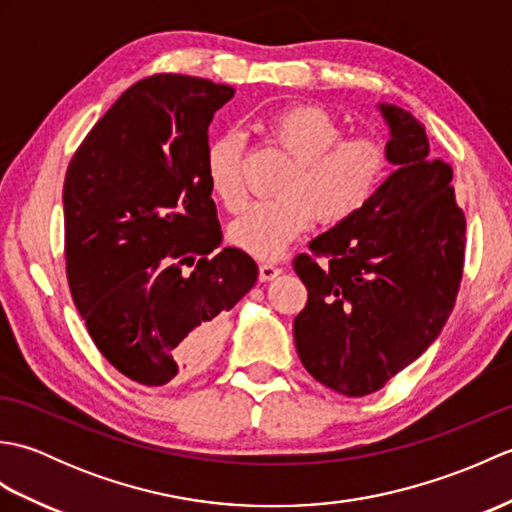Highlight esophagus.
I'll list each match as a JSON object with an SVG mask.
<instances>
[{
	"mask_svg": "<svg viewBox=\"0 0 512 512\" xmlns=\"http://www.w3.org/2000/svg\"><path fill=\"white\" fill-rule=\"evenodd\" d=\"M277 275H281V268L273 262H262L259 264V279L262 281H273Z\"/></svg>",
	"mask_w": 512,
	"mask_h": 512,
	"instance_id": "1",
	"label": "esophagus"
}]
</instances>
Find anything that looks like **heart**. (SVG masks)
<instances>
[{"label": "heart", "mask_w": 512, "mask_h": 512, "mask_svg": "<svg viewBox=\"0 0 512 512\" xmlns=\"http://www.w3.org/2000/svg\"><path fill=\"white\" fill-rule=\"evenodd\" d=\"M259 132L290 160L279 180V195L253 202L231 224V239L255 257H277L317 217L341 224L374 200L391 171V149L378 136H343L336 116L319 105H292L268 114ZM244 134L215 136L206 149L209 187L228 211L246 200Z\"/></svg>", "instance_id": "obj_1"}]
</instances>
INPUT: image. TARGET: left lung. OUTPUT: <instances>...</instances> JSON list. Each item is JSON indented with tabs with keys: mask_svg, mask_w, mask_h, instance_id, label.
Listing matches in <instances>:
<instances>
[{
	"mask_svg": "<svg viewBox=\"0 0 512 512\" xmlns=\"http://www.w3.org/2000/svg\"><path fill=\"white\" fill-rule=\"evenodd\" d=\"M378 112L394 171L361 213L295 259L308 288L292 325L297 354L312 378L350 398L385 387L438 339L464 266L466 220L451 165L429 156L424 125L407 110L378 103Z\"/></svg>",
	"mask_w": 512,
	"mask_h": 512,
	"instance_id": "obj_1",
	"label": "left lung"
}]
</instances>
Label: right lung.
<instances>
[{
	"label": "right lung",
	"mask_w": 512,
	"mask_h": 512,
	"mask_svg": "<svg viewBox=\"0 0 512 512\" xmlns=\"http://www.w3.org/2000/svg\"><path fill=\"white\" fill-rule=\"evenodd\" d=\"M233 94L184 74L138 81L65 173L72 299L101 354L140 385L200 374L220 352L226 312L259 275L239 248L206 257L222 244L204 169L209 125Z\"/></svg>",
	"instance_id": "1"
}]
</instances>
